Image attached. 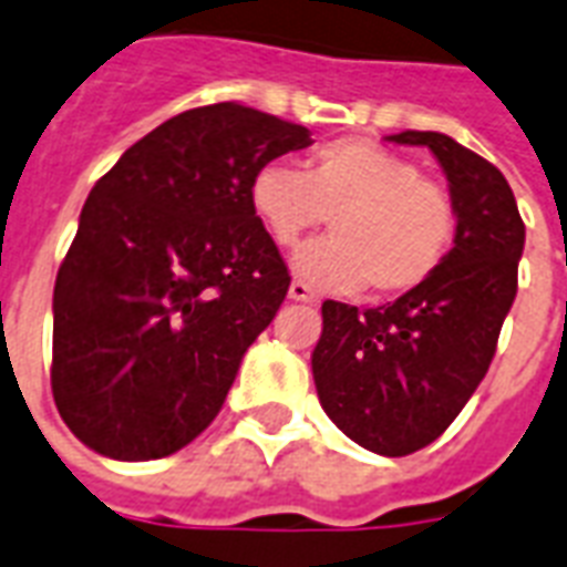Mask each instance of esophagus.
I'll return each mask as SVG.
<instances>
[{"instance_id":"obj_1","label":"esophagus","mask_w":567,"mask_h":567,"mask_svg":"<svg viewBox=\"0 0 567 567\" xmlns=\"http://www.w3.org/2000/svg\"><path fill=\"white\" fill-rule=\"evenodd\" d=\"M289 298H292V301H316V292L307 287L305 280H292V284H289Z\"/></svg>"}]
</instances>
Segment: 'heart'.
<instances>
[{
    "mask_svg": "<svg viewBox=\"0 0 567 567\" xmlns=\"http://www.w3.org/2000/svg\"><path fill=\"white\" fill-rule=\"evenodd\" d=\"M251 206L280 248H292L331 215L333 236L301 248L296 271L319 289L405 296L437 275L458 234V206L443 183L402 153L340 138L310 153L305 171L266 162Z\"/></svg>",
    "mask_w": 567,
    "mask_h": 567,
    "instance_id": "obj_1",
    "label": "heart"
}]
</instances>
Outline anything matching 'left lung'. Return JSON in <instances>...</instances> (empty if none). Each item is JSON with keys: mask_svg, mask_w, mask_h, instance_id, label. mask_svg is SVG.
Here are the masks:
<instances>
[{"mask_svg": "<svg viewBox=\"0 0 567 567\" xmlns=\"http://www.w3.org/2000/svg\"><path fill=\"white\" fill-rule=\"evenodd\" d=\"M437 156L458 206V234L432 280L393 305H322L313 379L324 414L388 458L437 441L485 379L517 296L524 221L506 177L443 133L390 135Z\"/></svg>", "mask_w": 567, "mask_h": 567, "instance_id": "8db88e82", "label": "left lung"}]
</instances>
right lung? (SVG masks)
I'll use <instances>...</instances> for the list:
<instances>
[{
	"mask_svg": "<svg viewBox=\"0 0 567 567\" xmlns=\"http://www.w3.org/2000/svg\"><path fill=\"white\" fill-rule=\"evenodd\" d=\"M307 144V126L213 103L156 126L96 179L52 296V396L85 446L151 462L218 416L289 289L251 179Z\"/></svg>",
	"mask_w": 567,
	"mask_h": 567,
	"instance_id": "right-lung-1",
	"label": "right lung"
}]
</instances>
